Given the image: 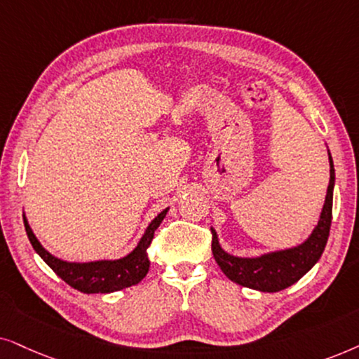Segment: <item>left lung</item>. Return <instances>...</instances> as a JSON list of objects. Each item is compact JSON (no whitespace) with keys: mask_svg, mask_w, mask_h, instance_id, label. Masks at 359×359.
<instances>
[{"mask_svg":"<svg viewBox=\"0 0 359 359\" xmlns=\"http://www.w3.org/2000/svg\"><path fill=\"white\" fill-rule=\"evenodd\" d=\"M330 161V184L327 197L320 213V219L310 236L302 245L287 250L266 252L256 257H238L229 255L219 246L217 231L212 228L213 257L233 283L250 287L261 292H279L289 285L297 283L300 277L307 274L322 256L327 246L330 226H332V207H333V187H335V167H333L332 154L328 151Z\"/></svg>","mask_w":359,"mask_h":359,"instance_id":"obj_1","label":"left lung"}]
</instances>
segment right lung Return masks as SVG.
Here are the masks:
<instances>
[{"mask_svg":"<svg viewBox=\"0 0 359 359\" xmlns=\"http://www.w3.org/2000/svg\"><path fill=\"white\" fill-rule=\"evenodd\" d=\"M169 208L162 210L157 217L146 228L144 235L137 243V246L130 255L121 259H102L90 262H69L59 257L52 256L44 246L41 245L34 233L24 217V228H26L27 238H29L32 248L39 255L47 266L65 280L70 287L83 294H109L116 290L131 287L140 284L149 271V257H147V248H149L154 231L165 218Z\"/></svg>","mask_w":359,"mask_h":359,"instance_id":"add662e5","label":"right lung"}]
</instances>
